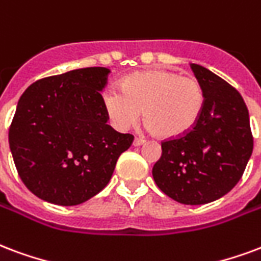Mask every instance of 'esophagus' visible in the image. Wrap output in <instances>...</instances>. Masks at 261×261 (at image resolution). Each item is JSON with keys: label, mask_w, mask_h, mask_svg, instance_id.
I'll return each mask as SVG.
<instances>
[{"label": "esophagus", "mask_w": 261, "mask_h": 261, "mask_svg": "<svg viewBox=\"0 0 261 261\" xmlns=\"http://www.w3.org/2000/svg\"><path fill=\"white\" fill-rule=\"evenodd\" d=\"M144 142H145V140H144V138H138V137H136L133 144H134V146H140V145H142Z\"/></svg>", "instance_id": "esophagus-1"}]
</instances>
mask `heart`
I'll use <instances>...</instances> for the list:
<instances>
[{
	"label": "heart",
	"mask_w": 261,
	"mask_h": 261,
	"mask_svg": "<svg viewBox=\"0 0 261 261\" xmlns=\"http://www.w3.org/2000/svg\"><path fill=\"white\" fill-rule=\"evenodd\" d=\"M102 106L117 130L140 120L162 138H179L198 124L204 109L203 87L195 77L173 70H145L125 77L120 90L106 88Z\"/></svg>",
	"instance_id": "obj_1"
}]
</instances>
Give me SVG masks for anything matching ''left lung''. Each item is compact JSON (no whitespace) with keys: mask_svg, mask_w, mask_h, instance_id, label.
<instances>
[{"mask_svg":"<svg viewBox=\"0 0 261 261\" xmlns=\"http://www.w3.org/2000/svg\"><path fill=\"white\" fill-rule=\"evenodd\" d=\"M191 69L203 87V113L188 134L162 141L152 175L171 199L204 204L238 184L253 150V136L241 94L206 67L191 63Z\"/></svg>","mask_w":261,"mask_h":261,"instance_id":"obj_1","label":"left lung"}]
</instances>
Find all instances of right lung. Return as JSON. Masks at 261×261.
Wrapping results in <instances>:
<instances>
[{"label":"right lung","mask_w":261,"mask_h":261,"mask_svg":"<svg viewBox=\"0 0 261 261\" xmlns=\"http://www.w3.org/2000/svg\"><path fill=\"white\" fill-rule=\"evenodd\" d=\"M109 69L84 67L33 83L17 102L9 146L17 174L40 199L74 206L111 181L134 141L108 123L101 91Z\"/></svg>","instance_id":"obj_1"}]
</instances>
